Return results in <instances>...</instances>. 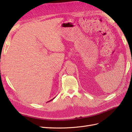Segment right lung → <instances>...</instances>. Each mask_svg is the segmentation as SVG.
Returning a JSON list of instances; mask_svg holds the SVG:
<instances>
[{"instance_id":"1","label":"right lung","mask_w":132,"mask_h":132,"mask_svg":"<svg viewBox=\"0 0 132 132\" xmlns=\"http://www.w3.org/2000/svg\"><path fill=\"white\" fill-rule=\"evenodd\" d=\"M54 98H55V97H54V98H53V99H52V100H51V101H52V100H53V99H54ZM48 101V102H50V101Z\"/></svg>"}]
</instances>
